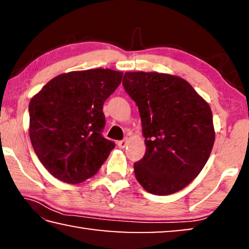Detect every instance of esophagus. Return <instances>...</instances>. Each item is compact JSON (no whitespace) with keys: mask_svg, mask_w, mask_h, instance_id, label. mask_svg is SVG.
Instances as JSON below:
<instances>
[{"mask_svg":"<svg viewBox=\"0 0 249 249\" xmlns=\"http://www.w3.org/2000/svg\"><path fill=\"white\" fill-rule=\"evenodd\" d=\"M127 142H128V140L127 138H125V140L120 141L119 142H117V145H119L120 148H125L126 145H127Z\"/></svg>","mask_w":249,"mask_h":249,"instance_id":"1","label":"esophagus"}]
</instances>
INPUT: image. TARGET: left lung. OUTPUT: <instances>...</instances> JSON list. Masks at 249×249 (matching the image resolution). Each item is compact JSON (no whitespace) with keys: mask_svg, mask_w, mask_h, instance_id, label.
I'll return each mask as SVG.
<instances>
[{"mask_svg":"<svg viewBox=\"0 0 249 249\" xmlns=\"http://www.w3.org/2000/svg\"><path fill=\"white\" fill-rule=\"evenodd\" d=\"M123 87L140 111L146 153L134 163L147 192L182 190L203 169L215 132L210 105L184 79L158 72H126Z\"/></svg>","mask_w":249,"mask_h":249,"instance_id":"obj_1","label":"left lung"}]
</instances>
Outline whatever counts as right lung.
<instances>
[{
	"label": "right lung",
	"instance_id": "add662e5",
	"mask_svg": "<svg viewBox=\"0 0 249 249\" xmlns=\"http://www.w3.org/2000/svg\"><path fill=\"white\" fill-rule=\"evenodd\" d=\"M123 72L90 69L62 73L29 102V137L37 157L57 179L81 183L93 177L115 144L103 137V104Z\"/></svg>",
	"mask_w": 249,
	"mask_h": 249
}]
</instances>
